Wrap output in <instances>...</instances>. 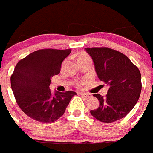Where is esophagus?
<instances>
[{"mask_svg": "<svg viewBox=\"0 0 153 153\" xmlns=\"http://www.w3.org/2000/svg\"><path fill=\"white\" fill-rule=\"evenodd\" d=\"M79 94L80 96H82V97H87V98L90 97V96H89V95H88V93H83V92H79Z\"/></svg>", "mask_w": 153, "mask_h": 153, "instance_id": "esophagus-1", "label": "esophagus"}]
</instances>
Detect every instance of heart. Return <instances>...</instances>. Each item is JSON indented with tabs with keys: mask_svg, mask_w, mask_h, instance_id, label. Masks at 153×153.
I'll return each mask as SVG.
<instances>
[{
	"mask_svg": "<svg viewBox=\"0 0 153 153\" xmlns=\"http://www.w3.org/2000/svg\"><path fill=\"white\" fill-rule=\"evenodd\" d=\"M82 59H91V58H90V56H88L86 53H79L78 54V61ZM83 83H84V81H81L77 85H78V87H81Z\"/></svg>",
	"mask_w": 153,
	"mask_h": 153,
	"instance_id": "obj_1",
	"label": "heart"
}]
</instances>
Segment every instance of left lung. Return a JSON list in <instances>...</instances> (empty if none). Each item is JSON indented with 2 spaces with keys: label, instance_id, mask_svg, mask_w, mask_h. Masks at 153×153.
<instances>
[{
  "label": "left lung",
  "instance_id": "obj_1",
  "mask_svg": "<svg viewBox=\"0 0 153 153\" xmlns=\"http://www.w3.org/2000/svg\"><path fill=\"white\" fill-rule=\"evenodd\" d=\"M93 60L97 76L109 87L106 97L94 94L100 105L91 114L102 123L122 119L134 108L142 89L141 74L127 56L112 48H86Z\"/></svg>",
  "mask_w": 153,
  "mask_h": 153
}]
</instances>
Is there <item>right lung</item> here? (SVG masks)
<instances>
[{"label": "right lung", "instance_id": "right-lung-1", "mask_svg": "<svg viewBox=\"0 0 153 153\" xmlns=\"http://www.w3.org/2000/svg\"><path fill=\"white\" fill-rule=\"evenodd\" d=\"M71 49L45 48L35 51L17 63L10 78L17 104L30 118L53 123L64 114L76 92L55 91L49 88L51 78L61 71L62 62Z\"/></svg>", "mask_w": 153, "mask_h": 153}]
</instances>
